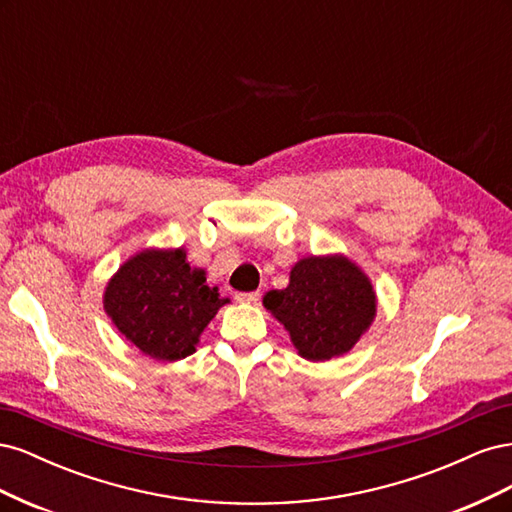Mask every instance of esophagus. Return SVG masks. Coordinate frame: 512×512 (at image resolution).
<instances>
[{"mask_svg": "<svg viewBox=\"0 0 512 512\" xmlns=\"http://www.w3.org/2000/svg\"><path fill=\"white\" fill-rule=\"evenodd\" d=\"M235 299H237L239 303H258L260 292H237Z\"/></svg>", "mask_w": 512, "mask_h": 512, "instance_id": "34e87169", "label": "esophagus"}]
</instances>
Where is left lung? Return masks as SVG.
I'll return each mask as SVG.
<instances>
[{"label": "left lung", "instance_id": "left-lung-1", "mask_svg": "<svg viewBox=\"0 0 512 512\" xmlns=\"http://www.w3.org/2000/svg\"><path fill=\"white\" fill-rule=\"evenodd\" d=\"M307 361H329L354 348L376 318V292L359 265L342 254L307 256L284 290L262 299Z\"/></svg>", "mask_w": 512, "mask_h": 512}]
</instances>
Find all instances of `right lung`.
I'll return each instance as SVG.
<instances>
[{
  "label": "right lung",
  "instance_id": "obj_1",
  "mask_svg": "<svg viewBox=\"0 0 512 512\" xmlns=\"http://www.w3.org/2000/svg\"><path fill=\"white\" fill-rule=\"evenodd\" d=\"M207 273L192 269L185 250L149 247L128 258L104 290V312L119 333L156 361L196 352L200 333L226 305Z\"/></svg>",
  "mask_w": 512,
  "mask_h": 512
}]
</instances>
